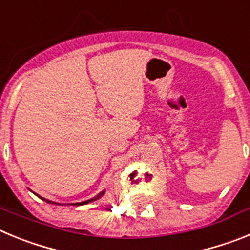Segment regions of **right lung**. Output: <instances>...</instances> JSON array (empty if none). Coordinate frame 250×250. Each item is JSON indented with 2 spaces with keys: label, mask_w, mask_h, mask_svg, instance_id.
<instances>
[{
  "label": "right lung",
  "mask_w": 250,
  "mask_h": 250,
  "mask_svg": "<svg viewBox=\"0 0 250 250\" xmlns=\"http://www.w3.org/2000/svg\"><path fill=\"white\" fill-rule=\"evenodd\" d=\"M104 194H105V191H101V193H99L98 195L95 196V198H92V199H90V200H86V202H81V203H75L74 205H83V204H87V203H91V202H94V200H98V199H100V198H101V196L104 195ZM40 198H41V196H40ZM41 199H42V200H45V202H47V203H51V204H57V203L51 202V200H47V199H43V198H41Z\"/></svg>",
  "instance_id": "obj_1"
}]
</instances>
